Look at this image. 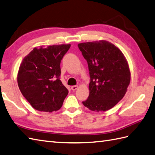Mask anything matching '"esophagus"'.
Returning <instances> with one entry per match:
<instances>
[{
  "label": "esophagus",
  "mask_w": 155,
  "mask_h": 155,
  "mask_svg": "<svg viewBox=\"0 0 155 155\" xmlns=\"http://www.w3.org/2000/svg\"><path fill=\"white\" fill-rule=\"evenodd\" d=\"M78 88V86H71V89H72V91H76V90Z\"/></svg>",
  "instance_id": "obj_1"
}]
</instances>
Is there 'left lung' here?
Masks as SVG:
<instances>
[{
  "label": "left lung",
  "mask_w": 155,
  "mask_h": 155,
  "mask_svg": "<svg viewBox=\"0 0 155 155\" xmlns=\"http://www.w3.org/2000/svg\"><path fill=\"white\" fill-rule=\"evenodd\" d=\"M78 47L87 61L89 96L82 102L92 111H106L124 98L130 83L131 74L124 54L107 41L86 42Z\"/></svg>",
  "instance_id": "1"
}]
</instances>
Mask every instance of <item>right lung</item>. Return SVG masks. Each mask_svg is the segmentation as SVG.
Segmentation results:
<instances>
[{"label":"right lung","mask_w":155,"mask_h":155,"mask_svg":"<svg viewBox=\"0 0 155 155\" xmlns=\"http://www.w3.org/2000/svg\"><path fill=\"white\" fill-rule=\"evenodd\" d=\"M70 47L63 44L35 48L22 60L18 84L34 109L52 112L62 106L69 91L60 80V64Z\"/></svg>","instance_id":"obj_1"}]
</instances>
